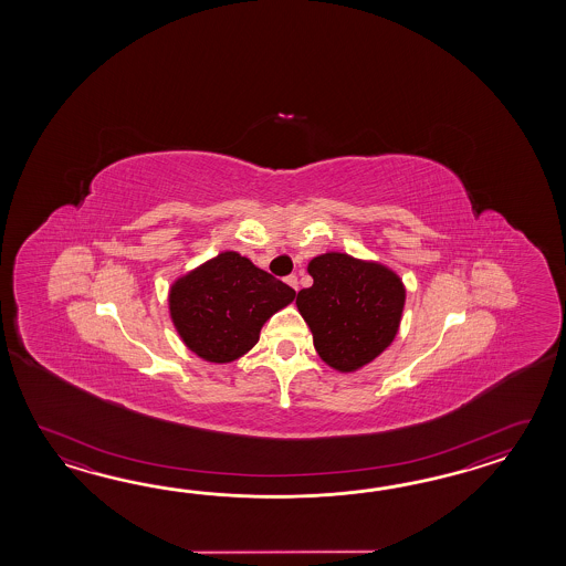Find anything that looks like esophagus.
Wrapping results in <instances>:
<instances>
[{
    "label": "esophagus",
    "mask_w": 566,
    "mask_h": 566,
    "mask_svg": "<svg viewBox=\"0 0 566 566\" xmlns=\"http://www.w3.org/2000/svg\"><path fill=\"white\" fill-rule=\"evenodd\" d=\"M285 283H287L289 287L295 289V291L300 287V281H297L295 275H289V277H285Z\"/></svg>",
    "instance_id": "34e87169"
}]
</instances>
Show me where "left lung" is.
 I'll return each instance as SVG.
<instances>
[{
    "mask_svg": "<svg viewBox=\"0 0 566 566\" xmlns=\"http://www.w3.org/2000/svg\"><path fill=\"white\" fill-rule=\"evenodd\" d=\"M312 287L297 293V310L319 358L354 373L385 352L397 336L407 291L397 273L346 253H325L307 265Z\"/></svg>",
    "mask_w": 566,
    "mask_h": 566,
    "instance_id": "obj_1",
    "label": "left lung"
}]
</instances>
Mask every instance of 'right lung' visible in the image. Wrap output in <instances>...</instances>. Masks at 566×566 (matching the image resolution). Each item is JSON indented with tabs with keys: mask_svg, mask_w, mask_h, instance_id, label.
<instances>
[{
	"mask_svg": "<svg viewBox=\"0 0 566 566\" xmlns=\"http://www.w3.org/2000/svg\"><path fill=\"white\" fill-rule=\"evenodd\" d=\"M295 300L283 281L247 256L224 251L169 289V315L181 342L202 360H239L259 342L266 319Z\"/></svg>",
	"mask_w": 566,
	"mask_h": 566,
	"instance_id": "1",
	"label": "right lung"
}]
</instances>
